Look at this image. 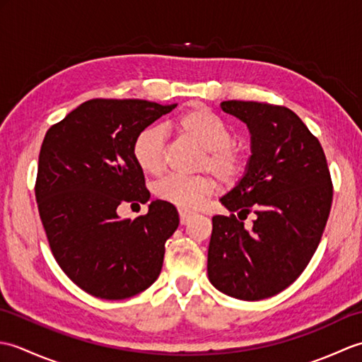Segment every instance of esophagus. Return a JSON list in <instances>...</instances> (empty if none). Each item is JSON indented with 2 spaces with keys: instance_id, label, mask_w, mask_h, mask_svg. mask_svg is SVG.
Here are the masks:
<instances>
[{
  "instance_id": "34e87169",
  "label": "esophagus",
  "mask_w": 362,
  "mask_h": 362,
  "mask_svg": "<svg viewBox=\"0 0 362 362\" xmlns=\"http://www.w3.org/2000/svg\"><path fill=\"white\" fill-rule=\"evenodd\" d=\"M179 213H180V224H182V226L188 224L189 219L193 218V213H189V211H183V210H180Z\"/></svg>"
}]
</instances>
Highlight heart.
I'll return each instance as SVG.
<instances>
[{"label": "heart", "instance_id": "obj_1", "mask_svg": "<svg viewBox=\"0 0 362 362\" xmlns=\"http://www.w3.org/2000/svg\"><path fill=\"white\" fill-rule=\"evenodd\" d=\"M169 127L177 135L204 149L201 168L226 183H233L245 169L244 153L235 148L233 132L216 113L204 105H193L175 117ZM132 156L144 174L158 175L165 168V134L158 127H146L135 136ZM216 189L209 175H169L156 187L157 196L180 210H196Z\"/></svg>", "mask_w": 362, "mask_h": 362}]
</instances>
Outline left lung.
<instances>
[{
	"mask_svg": "<svg viewBox=\"0 0 362 362\" xmlns=\"http://www.w3.org/2000/svg\"><path fill=\"white\" fill-rule=\"evenodd\" d=\"M221 109L247 126L252 156L219 199L232 214L213 216L206 272L218 291L253 302L286 289L308 266L332 209V177L319 140L286 107L224 101ZM249 212L256 219L245 229Z\"/></svg>",
	"mask_w": 362,
	"mask_h": 362,
	"instance_id": "left-lung-1",
	"label": "left lung"
}]
</instances>
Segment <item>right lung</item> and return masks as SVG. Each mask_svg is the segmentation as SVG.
Masks as SVG:
<instances>
[{
  "instance_id": "add662e5",
  "label": "right lung",
  "mask_w": 362,
  "mask_h": 362,
  "mask_svg": "<svg viewBox=\"0 0 362 362\" xmlns=\"http://www.w3.org/2000/svg\"><path fill=\"white\" fill-rule=\"evenodd\" d=\"M177 104L91 99L49 127L38 156L35 199L54 258L88 294L122 300L158 279L165 243L179 213L152 201L148 214L121 219V204H146L149 191L132 144Z\"/></svg>"
}]
</instances>
